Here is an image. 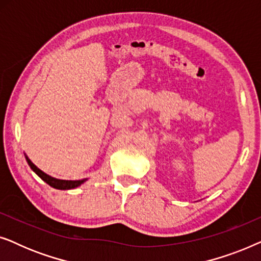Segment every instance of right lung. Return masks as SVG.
I'll list each match as a JSON object with an SVG mask.
<instances>
[{"label":"right lung","mask_w":261,"mask_h":261,"mask_svg":"<svg viewBox=\"0 0 261 261\" xmlns=\"http://www.w3.org/2000/svg\"><path fill=\"white\" fill-rule=\"evenodd\" d=\"M24 158L27 160V164L30 165V167L32 170L34 171L35 173L38 174L39 177L41 178L42 180L45 181V183H47L49 187L55 188V189H58V190H70V189H74V188H78L80 185H82L85 181L88 180V178H84V179H80V180H65V179H58V178H55V177H51L49 174L45 173L44 171H41L39 167H37L34 165L33 163H32V160L28 158V156L24 154Z\"/></svg>","instance_id":"right-lung-1"}]
</instances>
